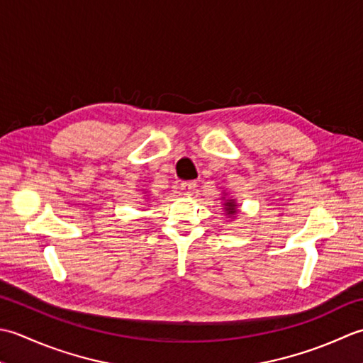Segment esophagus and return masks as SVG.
Listing matches in <instances>:
<instances>
[{
  "mask_svg": "<svg viewBox=\"0 0 363 363\" xmlns=\"http://www.w3.org/2000/svg\"><path fill=\"white\" fill-rule=\"evenodd\" d=\"M196 186H197L196 182H182L180 183V189L184 196H191L192 192L196 191Z\"/></svg>",
  "mask_w": 363,
  "mask_h": 363,
  "instance_id": "34e87169",
  "label": "esophagus"
}]
</instances>
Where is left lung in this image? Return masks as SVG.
<instances>
[{
	"label": "left lung",
	"mask_w": 363,
	"mask_h": 363,
	"mask_svg": "<svg viewBox=\"0 0 363 363\" xmlns=\"http://www.w3.org/2000/svg\"><path fill=\"white\" fill-rule=\"evenodd\" d=\"M235 208H236V205H235L232 201L225 203V210H227V213H228V214H233V213H236V210H235Z\"/></svg>",
	"instance_id": "left-lung-1"
}]
</instances>
